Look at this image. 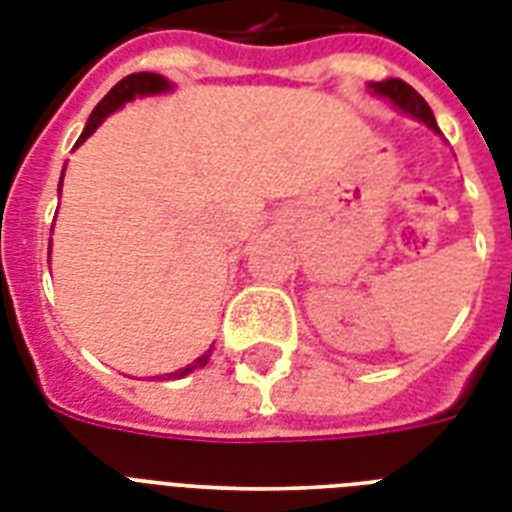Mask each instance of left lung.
Listing matches in <instances>:
<instances>
[{
	"label": "left lung",
	"mask_w": 512,
	"mask_h": 512,
	"mask_svg": "<svg viewBox=\"0 0 512 512\" xmlns=\"http://www.w3.org/2000/svg\"><path fill=\"white\" fill-rule=\"evenodd\" d=\"M369 90H372V95H377V98L388 100L390 106L398 108L401 114L412 116V119L422 122L425 127H430L436 135H441V130H438L436 124V116H433V111H430V106L425 103V98H422L414 87H409V84L401 82V79H385V82H369Z\"/></svg>",
	"instance_id": "1"
}]
</instances>
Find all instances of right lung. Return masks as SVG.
Instances as JSON below:
<instances>
[{"label":"right lung","mask_w":512,"mask_h":512,"mask_svg":"<svg viewBox=\"0 0 512 512\" xmlns=\"http://www.w3.org/2000/svg\"><path fill=\"white\" fill-rule=\"evenodd\" d=\"M172 87L175 84L170 82V79H164L162 74H151V71H143V74H130L124 76L122 82L116 84V87H111V92H108L106 98L100 100L98 106H95V111L90 114V119H87V127H84V132L79 135V140H76V146L79 148L84 143V140L90 138L92 132L98 130L100 124L106 122L108 116L114 114V111H119V108L124 106V103H132L135 98H151V95H164V92H172ZM63 175H66V167H63ZM60 185H63V177H60L58 183V193H60ZM47 260H50V252H47ZM212 345H209L204 353H201L193 364L183 366V369H177V372H170V374H162L159 380H180V377H185V374H191L193 369H201V366H207L209 356H212Z\"/></svg>","instance_id":"right-lung-1"}]
</instances>
